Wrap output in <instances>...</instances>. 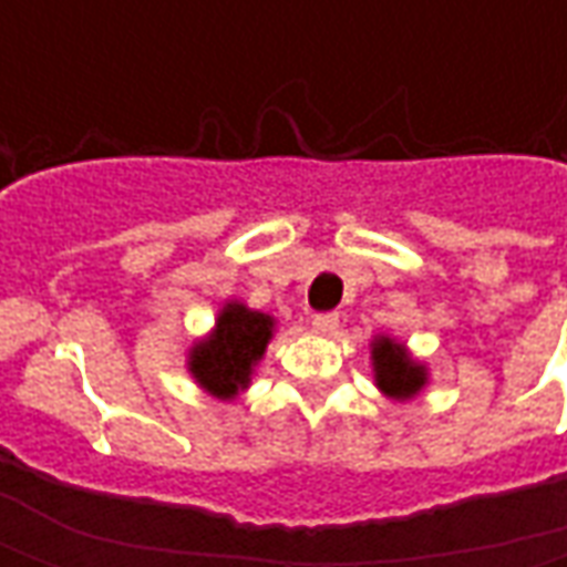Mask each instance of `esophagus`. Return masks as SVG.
I'll use <instances>...</instances> for the list:
<instances>
[{"label": "esophagus", "instance_id": "34e87169", "mask_svg": "<svg viewBox=\"0 0 567 567\" xmlns=\"http://www.w3.org/2000/svg\"><path fill=\"white\" fill-rule=\"evenodd\" d=\"M340 328V316L337 312H319V316H312V331L321 333V337H331Z\"/></svg>", "mask_w": 567, "mask_h": 567}]
</instances>
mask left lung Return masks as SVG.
<instances>
[{
    "instance_id": "left-lung-1",
    "label": "left lung",
    "mask_w": 567,
    "mask_h": 567,
    "mask_svg": "<svg viewBox=\"0 0 567 567\" xmlns=\"http://www.w3.org/2000/svg\"><path fill=\"white\" fill-rule=\"evenodd\" d=\"M370 368L373 382L389 401L406 404L425 392L431 382V370L422 358L410 352V346L394 333H377L370 340Z\"/></svg>"
}]
</instances>
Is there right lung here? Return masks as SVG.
<instances>
[{
    "mask_svg": "<svg viewBox=\"0 0 567 567\" xmlns=\"http://www.w3.org/2000/svg\"><path fill=\"white\" fill-rule=\"evenodd\" d=\"M276 328L279 321L267 312L251 309L236 297L227 300L218 309L209 333L187 346L185 368L190 380L218 401H236L248 392Z\"/></svg>",
    "mask_w": 567,
    "mask_h": 567,
    "instance_id": "obj_1",
    "label": "right lung"
}]
</instances>
